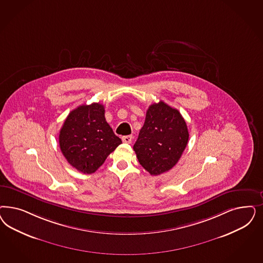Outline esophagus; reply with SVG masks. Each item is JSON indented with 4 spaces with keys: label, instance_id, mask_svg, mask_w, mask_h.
Returning <instances> with one entry per match:
<instances>
[{
    "label": "esophagus",
    "instance_id": "obj_1",
    "mask_svg": "<svg viewBox=\"0 0 263 263\" xmlns=\"http://www.w3.org/2000/svg\"><path fill=\"white\" fill-rule=\"evenodd\" d=\"M122 140H123V142H125V143H127V144H129V143H132V141H133V136H123V137H122Z\"/></svg>",
    "mask_w": 263,
    "mask_h": 263
}]
</instances>
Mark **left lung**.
Listing matches in <instances>:
<instances>
[{
	"instance_id": "left-lung-1",
	"label": "left lung",
	"mask_w": 263,
	"mask_h": 263,
	"mask_svg": "<svg viewBox=\"0 0 263 263\" xmlns=\"http://www.w3.org/2000/svg\"><path fill=\"white\" fill-rule=\"evenodd\" d=\"M187 141L189 132L181 113L161 101L147 109L134 150L142 167L156 176L178 162Z\"/></svg>"
}]
</instances>
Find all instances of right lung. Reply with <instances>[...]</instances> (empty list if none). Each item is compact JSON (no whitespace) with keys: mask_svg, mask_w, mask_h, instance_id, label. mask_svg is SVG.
<instances>
[{"mask_svg":"<svg viewBox=\"0 0 263 263\" xmlns=\"http://www.w3.org/2000/svg\"><path fill=\"white\" fill-rule=\"evenodd\" d=\"M122 143L104 117V106L93 102L68 114L60 130V149L76 170L91 174Z\"/></svg>","mask_w":263,"mask_h":263,"instance_id":"obj_1","label":"right lung"}]
</instances>
